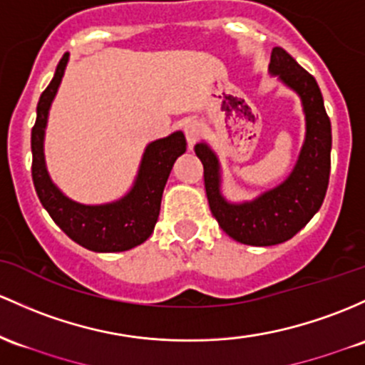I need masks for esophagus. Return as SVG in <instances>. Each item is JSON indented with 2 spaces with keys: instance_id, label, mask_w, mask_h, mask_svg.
<instances>
[{
  "instance_id": "esophagus-1",
  "label": "esophagus",
  "mask_w": 365,
  "mask_h": 365,
  "mask_svg": "<svg viewBox=\"0 0 365 365\" xmlns=\"http://www.w3.org/2000/svg\"><path fill=\"white\" fill-rule=\"evenodd\" d=\"M183 131H185L189 147H194L202 135V124L201 121H197V119H187V121L183 123Z\"/></svg>"
}]
</instances>
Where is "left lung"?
<instances>
[{
    "instance_id": "left-lung-1",
    "label": "left lung",
    "mask_w": 365,
    "mask_h": 365,
    "mask_svg": "<svg viewBox=\"0 0 365 365\" xmlns=\"http://www.w3.org/2000/svg\"><path fill=\"white\" fill-rule=\"evenodd\" d=\"M268 74L298 95L305 115L302 149L282 182L247 201H230L223 194L218 154L204 140L194 147L204 166L211 213L228 237L247 246H275L289 241L320 210L329 183L331 121L317 81L280 46L272 50Z\"/></svg>"
}]
</instances>
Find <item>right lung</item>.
<instances>
[{"mask_svg": "<svg viewBox=\"0 0 365 365\" xmlns=\"http://www.w3.org/2000/svg\"><path fill=\"white\" fill-rule=\"evenodd\" d=\"M69 53L60 58L57 71L38 102L31 133L33 182L43 207L57 225L79 246L95 253H121L150 237L161 210L164 187L176 159L187 150L183 131L147 143L130 190L110 202L85 204L71 199L51 180L45 158V135L51 103L66 74Z\"/></svg>", "mask_w": 365, "mask_h": 365, "instance_id": "add662e5", "label": "right lung"}]
</instances>
